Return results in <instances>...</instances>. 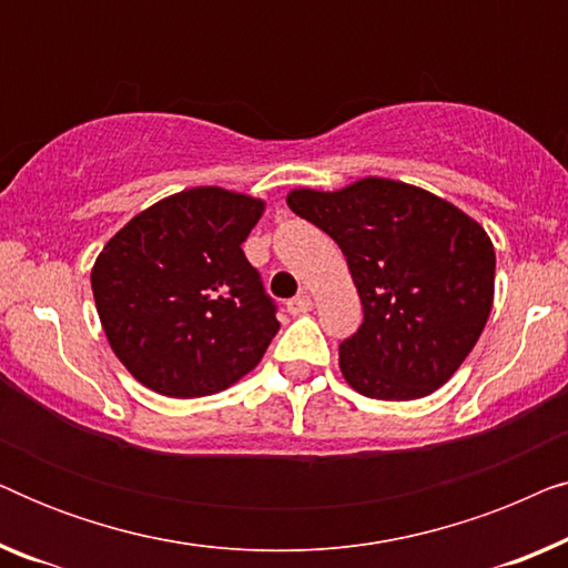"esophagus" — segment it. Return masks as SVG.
<instances>
[{
	"mask_svg": "<svg viewBox=\"0 0 568 568\" xmlns=\"http://www.w3.org/2000/svg\"><path fill=\"white\" fill-rule=\"evenodd\" d=\"M310 307H313V300H310V294H300V297H294V300L286 302V310H290L292 315L307 313Z\"/></svg>",
	"mask_w": 568,
	"mask_h": 568,
	"instance_id": "esophagus-1",
	"label": "esophagus"
}]
</instances>
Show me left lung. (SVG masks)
Segmentation results:
<instances>
[{
	"instance_id": "left-lung-1",
	"label": "left lung",
	"mask_w": 568,
	"mask_h": 568,
	"mask_svg": "<svg viewBox=\"0 0 568 568\" xmlns=\"http://www.w3.org/2000/svg\"><path fill=\"white\" fill-rule=\"evenodd\" d=\"M286 204L336 240L364 307L338 346L341 375L377 400L432 395L460 369L494 305L496 253L449 201L390 178L294 189Z\"/></svg>"
}]
</instances>
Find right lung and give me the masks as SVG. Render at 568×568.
Wrapping results in <instances>:
<instances>
[{"label":"right lung","instance_id":"1","mask_svg":"<svg viewBox=\"0 0 568 568\" xmlns=\"http://www.w3.org/2000/svg\"><path fill=\"white\" fill-rule=\"evenodd\" d=\"M266 201L220 185L173 193L129 220L92 266L119 362L150 390L201 398L263 359L278 321L243 245Z\"/></svg>","mask_w":568,"mask_h":568}]
</instances>
